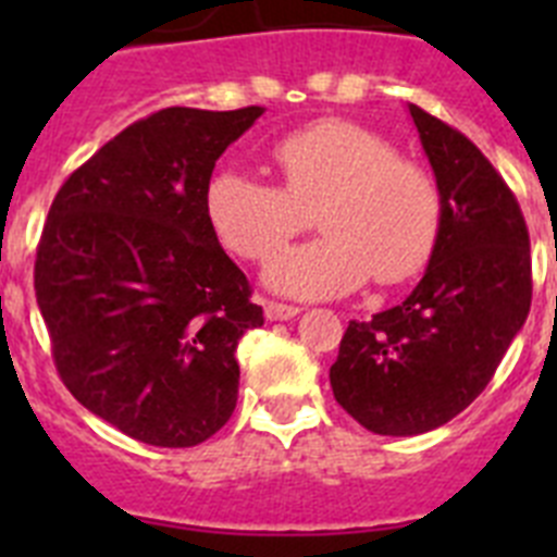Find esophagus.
Here are the masks:
<instances>
[{
  "label": "esophagus",
  "mask_w": 557,
  "mask_h": 557,
  "mask_svg": "<svg viewBox=\"0 0 557 557\" xmlns=\"http://www.w3.org/2000/svg\"><path fill=\"white\" fill-rule=\"evenodd\" d=\"M298 312H301V309L289 307V304L264 301V318H268V321H289V318H295Z\"/></svg>",
  "instance_id": "obj_1"
}]
</instances>
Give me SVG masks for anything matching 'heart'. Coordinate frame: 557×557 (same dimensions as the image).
Masks as SVG:
<instances>
[{
	"label": "heart",
	"instance_id": "obj_1",
	"mask_svg": "<svg viewBox=\"0 0 557 557\" xmlns=\"http://www.w3.org/2000/svg\"><path fill=\"white\" fill-rule=\"evenodd\" d=\"M282 186L239 170L206 184V218L220 243L264 262L318 211L326 234L282 250L264 270L278 293L334 298L376 275L407 282L430 262L441 231V195L426 170L393 152L379 133L348 120H318L270 150Z\"/></svg>",
	"mask_w": 557,
	"mask_h": 557
}]
</instances>
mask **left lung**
Wrapping results in <instances>:
<instances>
[{"label":"left lung","mask_w":557,"mask_h":557,"mask_svg":"<svg viewBox=\"0 0 557 557\" xmlns=\"http://www.w3.org/2000/svg\"><path fill=\"white\" fill-rule=\"evenodd\" d=\"M410 108L441 195L424 278L351 321L329 371L337 405L376 435H424L485 391L530 312V236L513 191L460 131Z\"/></svg>","instance_id":"left-lung-1"}]
</instances>
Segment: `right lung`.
<instances>
[{"mask_svg": "<svg viewBox=\"0 0 557 557\" xmlns=\"http://www.w3.org/2000/svg\"><path fill=\"white\" fill-rule=\"evenodd\" d=\"M262 113L164 108L102 145L52 200L36 301L58 373L133 441L198 446L236 407V346L264 318L211 231L206 184Z\"/></svg>", "mask_w": 557, "mask_h": 557, "instance_id": "add662e5", "label": "right lung"}]
</instances>
